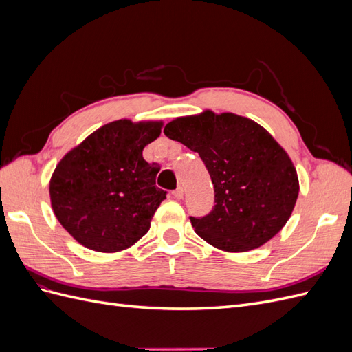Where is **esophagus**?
I'll use <instances>...</instances> for the list:
<instances>
[{"instance_id":"34e87169","label":"esophagus","mask_w":352,"mask_h":352,"mask_svg":"<svg viewBox=\"0 0 352 352\" xmlns=\"http://www.w3.org/2000/svg\"><path fill=\"white\" fill-rule=\"evenodd\" d=\"M184 188H177L176 190H173V197L176 198V199H182L184 198Z\"/></svg>"}]
</instances>
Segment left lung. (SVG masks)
I'll return each instance as SVG.
<instances>
[{
    "mask_svg": "<svg viewBox=\"0 0 352 352\" xmlns=\"http://www.w3.org/2000/svg\"><path fill=\"white\" fill-rule=\"evenodd\" d=\"M164 133L199 154L214 185V208L206 217H190L199 238L221 251L247 252L283 229L300 180L291 157L261 124L204 110L176 117Z\"/></svg>",
    "mask_w": 352,
    "mask_h": 352,
    "instance_id": "1",
    "label": "left lung"
}]
</instances>
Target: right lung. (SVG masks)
I'll use <instances>...</instances> for the list:
<instances>
[{
  "label": "right lung",
  "instance_id": "1",
  "mask_svg": "<svg viewBox=\"0 0 352 352\" xmlns=\"http://www.w3.org/2000/svg\"><path fill=\"white\" fill-rule=\"evenodd\" d=\"M163 124L129 119L107 123L60 160L50 179V199L74 241L92 251L119 252L150 230L166 192L155 186L160 166L146 163L142 151Z\"/></svg>",
  "mask_w": 352,
  "mask_h": 352
}]
</instances>
